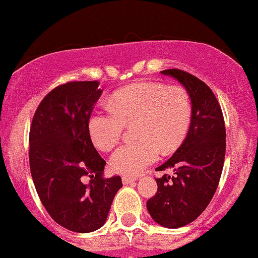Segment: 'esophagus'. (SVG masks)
Wrapping results in <instances>:
<instances>
[{"instance_id":"34e87169","label":"esophagus","mask_w":258,"mask_h":258,"mask_svg":"<svg viewBox=\"0 0 258 258\" xmlns=\"http://www.w3.org/2000/svg\"><path fill=\"white\" fill-rule=\"evenodd\" d=\"M121 180H123V184H130V183L137 182L138 178L137 177H128V175H124V177L121 178Z\"/></svg>"}]
</instances>
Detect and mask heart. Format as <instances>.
<instances>
[{"label":"heart","mask_w":258,"mask_h":258,"mask_svg":"<svg viewBox=\"0 0 258 258\" xmlns=\"http://www.w3.org/2000/svg\"><path fill=\"white\" fill-rule=\"evenodd\" d=\"M110 109L94 111L88 128L94 144L103 152L113 149L125 124L137 121L140 140L128 142L113 153L110 167L123 175H135L157 162L159 148L170 152L182 143L192 118V103L185 89L163 83H138L114 94Z\"/></svg>","instance_id":"heart-1"}]
</instances>
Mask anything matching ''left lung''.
Here are the masks:
<instances>
[{"mask_svg": "<svg viewBox=\"0 0 258 258\" xmlns=\"http://www.w3.org/2000/svg\"><path fill=\"white\" fill-rule=\"evenodd\" d=\"M162 74L184 86L192 103V118L180 147L157 168L172 169L173 175L155 179L158 192L147 208L162 227L179 228L195 221L215 196L226 154V128L215 94L202 80L178 69Z\"/></svg>", "mask_w": 258, "mask_h": 258, "instance_id": "1", "label": "left lung"}]
</instances>
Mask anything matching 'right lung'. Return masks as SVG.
<instances>
[{
  "label": "right lung",
  "instance_id": "add662e5",
  "mask_svg": "<svg viewBox=\"0 0 258 258\" xmlns=\"http://www.w3.org/2000/svg\"><path fill=\"white\" fill-rule=\"evenodd\" d=\"M101 93L98 81L57 86L40 103L30 129V169L37 195L56 223L79 233L104 226L123 187L119 175L103 178L106 162L89 133Z\"/></svg>",
  "mask_w": 258,
  "mask_h": 258
}]
</instances>
